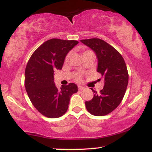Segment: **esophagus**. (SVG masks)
<instances>
[{"label":"esophagus","instance_id":"esophagus-1","mask_svg":"<svg viewBox=\"0 0 152 152\" xmlns=\"http://www.w3.org/2000/svg\"><path fill=\"white\" fill-rule=\"evenodd\" d=\"M78 89H79V90H83V89H84L85 87H83L82 86H78Z\"/></svg>","mask_w":152,"mask_h":152}]
</instances>
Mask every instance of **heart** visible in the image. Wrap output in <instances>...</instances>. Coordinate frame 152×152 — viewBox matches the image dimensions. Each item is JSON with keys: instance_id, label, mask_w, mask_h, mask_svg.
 I'll return each mask as SVG.
<instances>
[{"instance_id": "heart-1", "label": "heart", "mask_w": 152, "mask_h": 152, "mask_svg": "<svg viewBox=\"0 0 152 152\" xmlns=\"http://www.w3.org/2000/svg\"><path fill=\"white\" fill-rule=\"evenodd\" d=\"M88 51H89V50H86V51H85L84 53H86V52H88ZM68 59H69V56H66V61H67ZM76 81H80V80H81V77H80L79 75H77V76H76Z\"/></svg>"}]
</instances>
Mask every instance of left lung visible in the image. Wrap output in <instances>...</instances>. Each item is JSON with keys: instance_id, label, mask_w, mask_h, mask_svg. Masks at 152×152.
I'll use <instances>...</instances> for the list:
<instances>
[{"instance_id": "left-lung-1", "label": "left lung", "mask_w": 152, "mask_h": 152, "mask_svg": "<svg viewBox=\"0 0 152 152\" xmlns=\"http://www.w3.org/2000/svg\"><path fill=\"white\" fill-rule=\"evenodd\" d=\"M81 42L95 52L97 71L104 78V86L99 93L91 88L94 97L85 102L86 109L94 116H105L114 111L124 96L129 81L126 65L121 54L103 40L90 38Z\"/></svg>"}]
</instances>
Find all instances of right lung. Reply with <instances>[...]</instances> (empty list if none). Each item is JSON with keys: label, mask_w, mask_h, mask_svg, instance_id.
<instances>
[{"label": "right lung", "mask_w": 152, "mask_h": 152, "mask_svg": "<svg viewBox=\"0 0 152 152\" xmlns=\"http://www.w3.org/2000/svg\"><path fill=\"white\" fill-rule=\"evenodd\" d=\"M77 41L52 38L34 51L25 71V87L34 107L48 118H58L67 111L72 94L78 91L74 83L58 89L54 71L61 70L65 58Z\"/></svg>", "instance_id": "add662e5"}]
</instances>
